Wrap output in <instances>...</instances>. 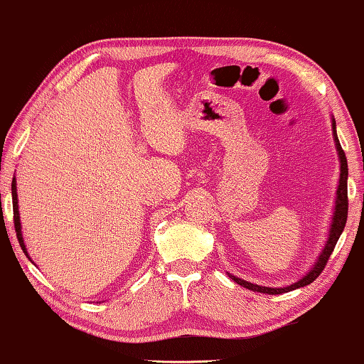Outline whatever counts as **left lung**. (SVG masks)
Segmentation results:
<instances>
[{
  "mask_svg": "<svg viewBox=\"0 0 364 364\" xmlns=\"http://www.w3.org/2000/svg\"><path fill=\"white\" fill-rule=\"evenodd\" d=\"M332 130H333V139H335V147H337L338 151V159H340V181H338V189H337V199H335V210H333V219H332V225H330L328 230V238L327 243H325L322 253L318 255L317 262L314 263V267L309 269V273L306 276H302L299 281L292 283L291 286L286 287H264V286H258L253 283H248L245 279L237 278V276H230V279H234L237 284H240L247 289L255 291V292H263V294H284V292L299 289V287H304L307 284L314 283L317 279V276L322 273L325 264H327L330 255H332L335 245H337L338 238L341 235V232L345 229L346 224V217H348V186H346V180H348V164H346V156L345 151L341 150V145L338 142L337 137V127H335V119H332Z\"/></svg>",
  "mask_w": 364,
  "mask_h": 364,
  "instance_id": "obj_1",
  "label": "left lung"
}]
</instances>
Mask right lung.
Instances as JSON below:
<instances>
[{"mask_svg":"<svg viewBox=\"0 0 364 364\" xmlns=\"http://www.w3.org/2000/svg\"><path fill=\"white\" fill-rule=\"evenodd\" d=\"M11 194H13V214H14V229H16V235H18L19 245L23 248V252L26 253V257H29L24 245V238H23V232H21V220H19V209H18V193H16V178H13V183H11Z\"/></svg>","mask_w":364,"mask_h":364,"instance_id":"add662e5","label":"right lung"}]
</instances>
